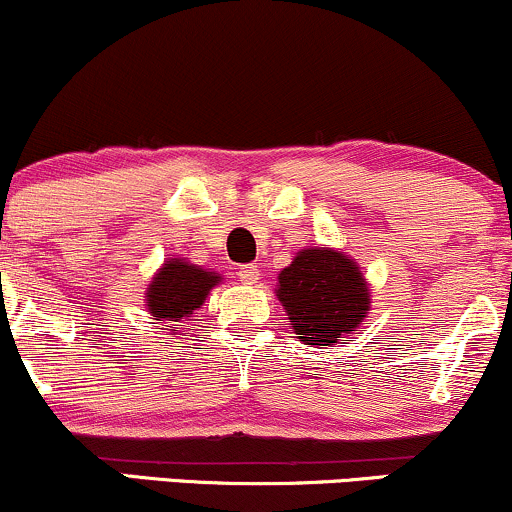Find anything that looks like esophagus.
<instances>
[{"instance_id": "34e87169", "label": "esophagus", "mask_w": 512, "mask_h": 512, "mask_svg": "<svg viewBox=\"0 0 512 512\" xmlns=\"http://www.w3.org/2000/svg\"><path fill=\"white\" fill-rule=\"evenodd\" d=\"M238 279L248 286L257 284V279H260V269H257L255 264H245V267L238 269Z\"/></svg>"}]
</instances>
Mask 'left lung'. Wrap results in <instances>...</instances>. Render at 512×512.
Listing matches in <instances>:
<instances>
[{
    "mask_svg": "<svg viewBox=\"0 0 512 512\" xmlns=\"http://www.w3.org/2000/svg\"><path fill=\"white\" fill-rule=\"evenodd\" d=\"M276 298L289 313L303 344L346 342L370 310V289L361 267L332 248L301 250L281 269Z\"/></svg>",
    "mask_w": 512,
    "mask_h": 512,
    "instance_id": "1",
    "label": "left lung"
}]
</instances>
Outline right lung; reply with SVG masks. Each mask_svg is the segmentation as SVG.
<instances>
[{"mask_svg":"<svg viewBox=\"0 0 512 512\" xmlns=\"http://www.w3.org/2000/svg\"><path fill=\"white\" fill-rule=\"evenodd\" d=\"M221 281L216 272L190 264L180 257H173L163 264L161 269L151 279L149 289H146V308L154 315L151 320H161L168 327V322H185L187 317L204 305L209 291ZM156 325V322H154ZM182 325L175 327V332Z\"/></svg>","mask_w":512,"mask_h":512,"instance_id":"1","label":"right lung"}]
</instances>
